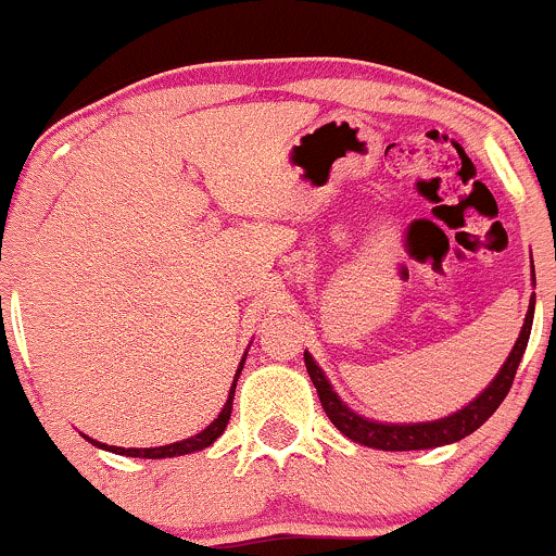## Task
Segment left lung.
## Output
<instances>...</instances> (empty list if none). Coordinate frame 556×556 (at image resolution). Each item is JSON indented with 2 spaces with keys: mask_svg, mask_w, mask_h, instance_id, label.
<instances>
[{
  "mask_svg": "<svg viewBox=\"0 0 556 556\" xmlns=\"http://www.w3.org/2000/svg\"><path fill=\"white\" fill-rule=\"evenodd\" d=\"M533 309H535V300H530L522 331H519L515 348H511L509 357H506V363L501 366V371L495 374L491 384L471 400L469 405H464V408L456 410V414L445 416V419L421 421V424H381V421L363 419L361 414H355V410L348 408V405L339 400L337 392H333V387L328 384L326 374L320 371V366L313 361L309 352H304V366H307L309 379H313L315 390H318L320 405H324L326 416L331 419L333 427L344 434V438L355 440V443L368 445V447H379V451H424V447L447 445L467 438V434L475 432V429H480L482 424L495 414V408L504 403V397L509 395L517 366L519 361H522L525 348H528L530 328H533Z\"/></svg>",
  "mask_w": 556,
  "mask_h": 556,
  "instance_id": "obj_1",
  "label": "left lung"
}]
</instances>
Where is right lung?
<instances>
[{
    "label": "right lung",
    "instance_id": "add662e5",
    "mask_svg": "<svg viewBox=\"0 0 556 556\" xmlns=\"http://www.w3.org/2000/svg\"><path fill=\"white\" fill-rule=\"evenodd\" d=\"M243 361H247V355H243ZM243 361L241 366H238L236 376H232V387L228 392V400H225L223 410H219V416L214 419L208 427L204 429V432L193 434V438L188 440H180V443H169V445H159V447H116V445H105V443H98V440L92 438H85L89 440L92 445L103 447V451H111V453H118V456H132V458H172V456H185V453H193V451H204V447H208L214 443V440L219 438V434L225 432V427H228L230 421V410H232V395H236V381L238 376H241V368H243Z\"/></svg>",
    "mask_w": 556,
    "mask_h": 556
}]
</instances>
